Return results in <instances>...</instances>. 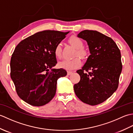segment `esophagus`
Instances as JSON below:
<instances>
[{
	"mask_svg": "<svg viewBox=\"0 0 133 133\" xmlns=\"http://www.w3.org/2000/svg\"><path fill=\"white\" fill-rule=\"evenodd\" d=\"M72 74V71H67V75H70Z\"/></svg>",
	"mask_w": 133,
	"mask_h": 133,
	"instance_id": "esophagus-1",
	"label": "esophagus"
}]
</instances>
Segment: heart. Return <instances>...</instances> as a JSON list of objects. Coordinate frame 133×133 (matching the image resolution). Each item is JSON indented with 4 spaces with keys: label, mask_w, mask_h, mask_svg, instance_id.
Returning <instances> with one entry per match:
<instances>
[{
    "label": "heart",
    "mask_w": 133,
    "mask_h": 133,
    "mask_svg": "<svg viewBox=\"0 0 133 133\" xmlns=\"http://www.w3.org/2000/svg\"><path fill=\"white\" fill-rule=\"evenodd\" d=\"M69 42L76 49L75 56H78L82 59H86L88 57L89 52L83 48V42L80 38L77 36H72L69 39ZM54 53L56 58L60 59L62 56V48L61 44H58L55 47ZM81 65L80 58L77 56L71 59H64L59 63L61 68L66 70H73L78 68Z\"/></svg>",
    "instance_id": "obj_1"
}]
</instances>
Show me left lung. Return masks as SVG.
Wrapping results in <instances>:
<instances>
[{
    "label": "left lung",
    "instance_id": "obj_1",
    "mask_svg": "<svg viewBox=\"0 0 133 133\" xmlns=\"http://www.w3.org/2000/svg\"><path fill=\"white\" fill-rule=\"evenodd\" d=\"M78 36L87 41L91 55L77 71L81 80L74 84V91L83 102L97 105L118 88L122 70L120 50L111 38L97 31L84 30Z\"/></svg>",
    "mask_w": 133,
    "mask_h": 133
}]
</instances>
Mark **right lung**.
<instances>
[{"mask_svg": "<svg viewBox=\"0 0 133 133\" xmlns=\"http://www.w3.org/2000/svg\"><path fill=\"white\" fill-rule=\"evenodd\" d=\"M69 32L43 31L22 40L15 47L10 75L17 94L26 103L43 106L55 96L58 79L67 72L62 69L49 70L57 63L55 47Z\"/></svg>", "mask_w": 133, "mask_h": 133, "instance_id": "add662e5", "label": "right lung"}]
</instances>
